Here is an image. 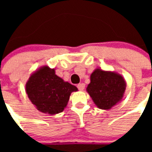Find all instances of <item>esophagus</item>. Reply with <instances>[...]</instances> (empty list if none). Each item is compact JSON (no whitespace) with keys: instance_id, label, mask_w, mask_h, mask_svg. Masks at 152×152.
<instances>
[{"instance_id":"esophagus-1","label":"esophagus","mask_w":152,"mask_h":152,"mask_svg":"<svg viewBox=\"0 0 152 152\" xmlns=\"http://www.w3.org/2000/svg\"><path fill=\"white\" fill-rule=\"evenodd\" d=\"M77 88L80 91H83L84 88H85V84L84 83H79L78 85H77Z\"/></svg>"}]
</instances>
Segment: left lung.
<instances>
[{
    "label": "left lung",
    "mask_w": 152,
    "mask_h": 152,
    "mask_svg": "<svg viewBox=\"0 0 152 152\" xmlns=\"http://www.w3.org/2000/svg\"><path fill=\"white\" fill-rule=\"evenodd\" d=\"M87 91L95 106L101 110H110L122 100L126 82L121 75L98 68L91 74Z\"/></svg>",
    "instance_id": "1"
}]
</instances>
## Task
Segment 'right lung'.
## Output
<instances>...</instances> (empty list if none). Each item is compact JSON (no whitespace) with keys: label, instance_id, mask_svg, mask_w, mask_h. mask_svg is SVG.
Listing matches in <instances>:
<instances>
[{"label":"right lung","instance_id":"right-lung-1","mask_svg":"<svg viewBox=\"0 0 152 152\" xmlns=\"http://www.w3.org/2000/svg\"><path fill=\"white\" fill-rule=\"evenodd\" d=\"M25 90L38 110L53 115L64 110L72 92L78 89L57 76L54 69L44 65L30 76Z\"/></svg>","mask_w":152,"mask_h":152}]
</instances>
